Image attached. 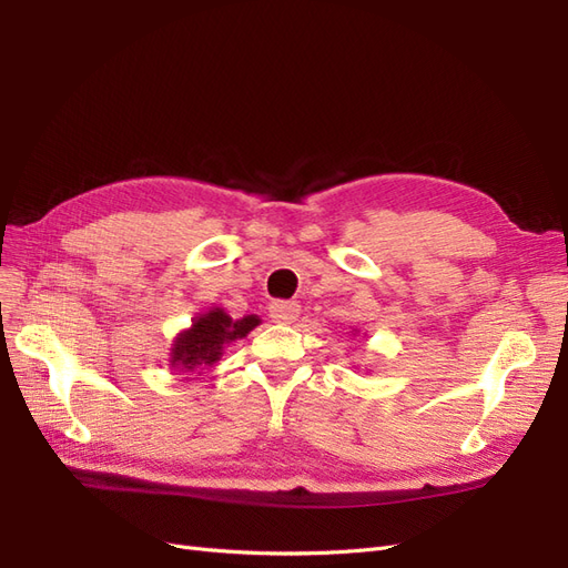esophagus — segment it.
I'll return each instance as SVG.
<instances>
[{
  "label": "esophagus",
  "instance_id": "1",
  "mask_svg": "<svg viewBox=\"0 0 568 568\" xmlns=\"http://www.w3.org/2000/svg\"><path fill=\"white\" fill-rule=\"evenodd\" d=\"M301 315V305L294 301H274L270 303V317L272 322H280V324H291L296 322Z\"/></svg>",
  "mask_w": 568,
  "mask_h": 568
}]
</instances>
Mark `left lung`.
I'll use <instances>...</instances> for the list:
<instances>
[{
	"mask_svg": "<svg viewBox=\"0 0 568 568\" xmlns=\"http://www.w3.org/2000/svg\"><path fill=\"white\" fill-rule=\"evenodd\" d=\"M355 334H357V329H355Z\"/></svg>",
	"mask_w": 568,
	"mask_h": 568,
	"instance_id": "left-lung-1",
	"label": "left lung"
}]
</instances>
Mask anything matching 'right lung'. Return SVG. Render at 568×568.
I'll list each match as a JSON object with an SVG mask.
<instances>
[{
	"label": "right lung",
	"mask_w": 568,
	"mask_h": 568,
	"mask_svg": "<svg viewBox=\"0 0 568 568\" xmlns=\"http://www.w3.org/2000/svg\"><path fill=\"white\" fill-rule=\"evenodd\" d=\"M261 324L257 315H244L239 320H232L225 307H211L192 320L189 329H182L170 346L168 365L175 369V374L186 372H203L211 369L217 359L225 353V346L232 341L246 338L255 326Z\"/></svg>",
	"instance_id": "right-lung-1"
}]
</instances>
